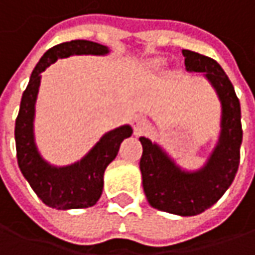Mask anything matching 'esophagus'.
I'll list each match as a JSON object with an SVG mask.
<instances>
[{
  "instance_id": "34e87169",
  "label": "esophagus",
  "mask_w": 255,
  "mask_h": 255,
  "mask_svg": "<svg viewBox=\"0 0 255 255\" xmlns=\"http://www.w3.org/2000/svg\"><path fill=\"white\" fill-rule=\"evenodd\" d=\"M131 124H132V128H134V131H135V134H138V132H141L144 127H145V124H147V120L142 117V115H135V117H132V121H131Z\"/></svg>"
}]
</instances>
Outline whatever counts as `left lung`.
Listing matches in <instances>:
<instances>
[{"label": "left lung", "mask_w": 255, "mask_h": 255, "mask_svg": "<svg viewBox=\"0 0 255 255\" xmlns=\"http://www.w3.org/2000/svg\"><path fill=\"white\" fill-rule=\"evenodd\" d=\"M187 72H199L215 89L221 102V131L217 145L199 170L182 169L157 142L140 137L142 187L148 203L158 211L180 217L199 215L231 186L240 164L243 142L241 107L224 69L214 59L182 50Z\"/></svg>", "instance_id": "left-lung-1"}]
</instances>
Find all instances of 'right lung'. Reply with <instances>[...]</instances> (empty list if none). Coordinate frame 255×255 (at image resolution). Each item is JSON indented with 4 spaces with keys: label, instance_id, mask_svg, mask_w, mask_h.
Returning <instances> with one entry per match:
<instances>
[{
    "label": "right lung",
    "instance_id": "add662e5",
    "mask_svg": "<svg viewBox=\"0 0 255 255\" xmlns=\"http://www.w3.org/2000/svg\"><path fill=\"white\" fill-rule=\"evenodd\" d=\"M108 53L107 46L89 40L60 43L41 56L23 92L14 131L17 161L25 180L43 203L50 208L66 211L94 206L102 195L105 169L117 157L124 138L131 137L132 128L126 124L105 132L86 156L73 164L62 167L50 164L38 153L34 140V115L41 72L57 59L73 54L105 56Z\"/></svg>",
    "mask_w": 255,
    "mask_h": 255
}]
</instances>
